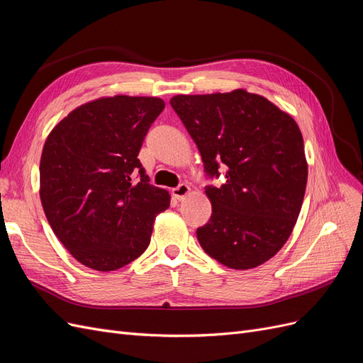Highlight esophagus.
I'll return each instance as SVG.
<instances>
[{"instance_id":"34e87169","label":"esophagus","mask_w":363,"mask_h":363,"mask_svg":"<svg viewBox=\"0 0 363 363\" xmlns=\"http://www.w3.org/2000/svg\"><path fill=\"white\" fill-rule=\"evenodd\" d=\"M189 192H191V187L187 186V184H184V183H182L177 187H174V189H172V196L180 201V199H183Z\"/></svg>"}]
</instances>
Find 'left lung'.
<instances>
[{
    "mask_svg": "<svg viewBox=\"0 0 363 363\" xmlns=\"http://www.w3.org/2000/svg\"><path fill=\"white\" fill-rule=\"evenodd\" d=\"M195 141L206 176L210 220L196 230L211 258L235 270L257 267L289 240L308 180L301 129L266 97L231 93L174 96L169 101Z\"/></svg>",
    "mask_w": 363,
    "mask_h": 363,
    "instance_id": "obj_1",
    "label": "left lung"
}]
</instances>
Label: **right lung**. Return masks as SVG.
<instances>
[{
    "mask_svg": "<svg viewBox=\"0 0 363 363\" xmlns=\"http://www.w3.org/2000/svg\"><path fill=\"white\" fill-rule=\"evenodd\" d=\"M164 108L159 97H102L73 109L49 133L40 159L42 206L81 264L117 270L150 245L169 194L150 184L138 153Z\"/></svg>",
    "mask_w": 363,
    "mask_h": 363,
    "instance_id": "obj_1",
    "label": "right lung"
}]
</instances>
